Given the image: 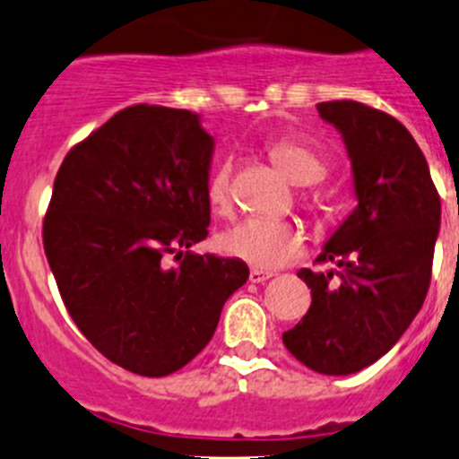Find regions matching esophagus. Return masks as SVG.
Returning <instances> with one entry per match:
<instances>
[{
    "mask_svg": "<svg viewBox=\"0 0 459 459\" xmlns=\"http://www.w3.org/2000/svg\"><path fill=\"white\" fill-rule=\"evenodd\" d=\"M268 277H273L271 271H259V268H253L251 275H248V280H251L253 284H262V281H266Z\"/></svg>",
    "mask_w": 459,
    "mask_h": 459,
    "instance_id": "34e87169",
    "label": "esophagus"
}]
</instances>
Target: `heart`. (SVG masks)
<instances>
[{
  "label": "heart",
  "mask_w": 459,
  "mask_h": 459,
  "mask_svg": "<svg viewBox=\"0 0 459 459\" xmlns=\"http://www.w3.org/2000/svg\"><path fill=\"white\" fill-rule=\"evenodd\" d=\"M268 155L275 161L277 169L286 175L293 184L311 186L326 175V164L319 152L311 146L295 140H280L271 143ZM206 202L215 215H226L230 211V164L221 161L211 173L206 182ZM217 247L224 255L242 259L255 268L273 271V268L286 266L302 257L307 247V235L293 221L262 220V217H248L238 221L229 230L220 235Z\"/></svg>",
  "instance_id": "obj_1"
}]
</instances>
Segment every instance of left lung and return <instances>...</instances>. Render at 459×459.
<instances>
[{
  "instance_id": "obj_1",
  "label": "left lung",
  "mask_w": 459,
  "mask_h": 459,
  "mask_svg": "<svg viewBox=\"0 0 459 459\" xmlns=\"http://www.w3.org/2000/svg\"><path fill=\"white\" fill-rule=\"evenodd\" d=\"M317 113L344 140L358 206L299 268L311 308L281 335L290 355L324 375L371 367L395 346L427 298L439 195L418 142L391 115L359 101H322Z\"/></svg>"
}]
</instances>
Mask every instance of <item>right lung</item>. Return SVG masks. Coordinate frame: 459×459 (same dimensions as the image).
<instances>
[{"mask_svg": "<svg viewBox=\"0 0 459 459\" xmlns=\"http://www.w3.org/2000/svg\"><path fill=\"white\" fill-rule=\"evenodd\" d=\"M212 151L197 113L137 104L71 148L55 178L50 271L86 340L131 373L186 367L248 280L242 259L191 251L211 224Z\"/></svg>", "mask_w": 459, "mask_h": 459, "instance_id": "obj_1", "label": "right lung"}]
</instances>
